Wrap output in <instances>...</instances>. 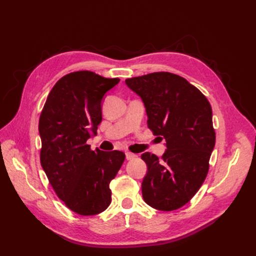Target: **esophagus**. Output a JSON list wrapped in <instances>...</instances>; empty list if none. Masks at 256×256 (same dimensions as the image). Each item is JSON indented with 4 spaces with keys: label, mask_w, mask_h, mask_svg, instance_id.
Instances as JSON below:
<instances>
[{
    "label": "esophagus",
    "mask_w": 256,
    "mask_h": 256,
    "mask_svg": "<svg viewBox=\"0 0 256 256\" xmlns=\"http://www.w3.org/2000/svg\"><path fill=\"white\" fill-rule=\"evenodd\" d=\"M134 158H136V154H134L130 152H126V159H127V160H132V159H134Z\"/></svg>",
    "instance_id": "esophagus-1"
}]
</instances>
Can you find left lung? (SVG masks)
I'll return each instance as SVG.
<instances>
[{
  "instance_id": "obj_1",
  "label": "left lung",
  "mask_w": 256,
  "mask_h": 256,
  "mask_svg": "<svg viewBox=\"0 0 256 256\" xmlns=\"http://www.w3.org/2000/svg\"><path fill=\"white\" fill-rule=\"evenodd\" d=\"M125 83L142 99L147 126L166 146L161 159L150 152L141 156L147 166L143 198L158 210H175L194 196L208 173L216 143L210 104L196 86L171 72Z\"/></svg>"
}]
</instances>
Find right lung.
<instances>
[{"mask_svg": "<svg viewBox=\"0 0 256 256\" xmlns=\"http://www.w3.org/2000/svg\"><path fill=\"white\" fill-rule=\"evenodd\" d=\"M118 82L86 70L68 74L54 85L40 114L42 170L58 196L81 216L110 205V182L125 160L122 152L90 150L86 144L102 120L104 94Z\"/></svg>", "mask_w": 256, "mask_h": 256, "instance_id": "add662e5", "label": "right lung"}]
</instances>
